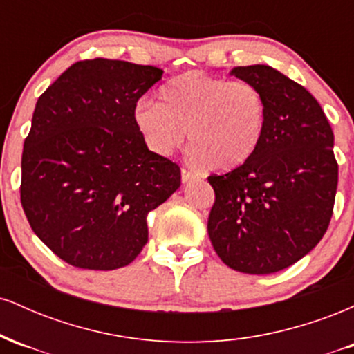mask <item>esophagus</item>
I'll return each mask as SVG.
<instances>
[{"label": "esophagus", "mask_w": 354, "mask_h": 354, "mask_svg": "<svg viewBox=\"0 0 354 354\" xmlns=\"http://www.w3.org/2000/svg\"><path fill=\"white\" fill-rule=\"evenodd\" d=\"M196 178V174H193L191 171H188V169H181V180L183 183H189L191 180H194Z\"/></svg>", "instance_id": "1"}]
</instances>
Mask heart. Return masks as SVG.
Returning a JSON list of instances; mask_svg holds the SVG:
<instances>
[{"mask_svg": "<svg viewBox=\"0 0 354 354\" xmlns=\"http://www.w3.org/2000/svg\"><path fill=\"white\" fill-rule=\"evenodd\" d=\"M135 124L146 146L160 156L176 151L189 129V163L231 171L258 151L266 101L250 81L186 73L161 86L160 101L145 98L136 104Z\"/></svg>", "mask_w": 354, "mask_h": 354, "instance_id": "obj_1", "label": "heart"}]
</instances>
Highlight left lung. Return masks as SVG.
I'll list each match as a JSON object with an SVG mask.
<instances>
[{
  "mask_svg": "<svg viewBox=\"0 0 354 354\" xmlns=\"http://www.w3.org/2000/svg\"><path fill=\"white\" fill-rule=\"evenodd\" d=\"M231 75L263 93L266 128L248 163L208 178V234L231 270L270 274L299 261L326 233L338 186L335 136L318 101L283 73L253 64Z\"/></svg>",
  "mask_w": 354,
  "mask_h": 354,
  "instance_id": "left-lung-1",
  "label": "left lung"
}]
</instances>
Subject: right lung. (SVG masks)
Returning a JSON list of instances; mask_svg holds the SVG:
<instances>
[{"instance_id":"1","label":"right lung","mask_w":354,"mask_h":354,"mask_svg":"<svg viewBox=\"0 0 354 354\" xmlns=\"http://www.w3.org/2000/svg\"><path fill=\"white\" fill-rule=\"evenodd\" d=\"M161 76L128 61H78L38 98L21 205L36 236L68 265H129L148 241V213L180 188V166L149 151L135 124L138 100Z\"/></svg>"}]
</instances>
